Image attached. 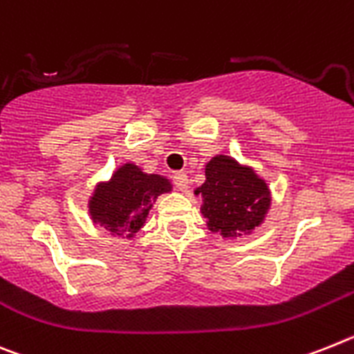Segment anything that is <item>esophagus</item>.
I'll use <instances>...</instances> for the list:
<instances>
[{"label":"esophagus","instance_id":"esophagus-1","mask_svg":"<svg viewBox=\"0 0 354 354\" xmlns=\"http://www.w3.org/2000/svg\"><path fill=\"white\" fill-rule=\"evenodd\" d=\"M173 181H174V185H176L178 190H181V192H187V189H189V178H187L185 173H174Z\"/></svg>","mask_w":354,"mask_h":354}]
</instances>
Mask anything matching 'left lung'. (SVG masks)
<instances>
[{"label": "left lung", "instance_id": "obj_1", "mask_svg": "<svg viewBox=\"0 0 354 354\" xmlns=\"http://www.w3.org/2000/svg\"><path fill=\"white\" fill-rule=\"evenodd\" d=\"M205 176L207 181L196 194L203 196L201 210L212 232L241 236L262 223L270 205L269 189L253 169L219 155L208 162Z\"/></svg>", "mask_w": 354, "mask_h": 354}]
</instances>
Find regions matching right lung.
Wrapping results in <instances>:
<instances>
[{"label": "right lung", "instance_id": "right-lung-1", "mask_svg": "<svg viewBox=\"0 0 354 354\" xmlns=\"http://www.w3.org/2000/svg\"><path fill=\"white\" fill-rule=\"evenodd\" d=\"M171 190L165 178L142 173L137 165L124 164L109 183H101L88 208L94 223L112 235L133 236L144 226L147 212L162 192Z\"/></svg>", "mask_w": 354, "mask_h": 354}]
</instances>
